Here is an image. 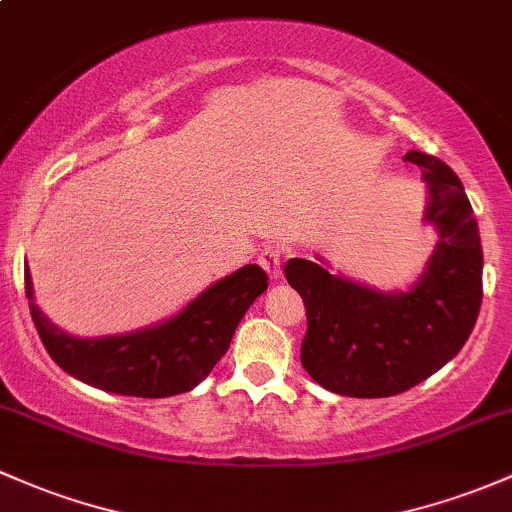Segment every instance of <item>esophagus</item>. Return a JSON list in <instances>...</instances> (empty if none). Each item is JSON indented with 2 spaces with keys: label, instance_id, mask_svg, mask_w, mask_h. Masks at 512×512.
Wrapping results in <instances>:
<instances>
[{
  "label": "esophagus",
  "instance_id": "obj_1",
  "mask_svg": "<svg viewBox=\"0 0 512 512\" xmlns=\"http://www.w3.org/2000/svg\"><path fill=\"white\" fill-rule=\"evenodd\" d=\"M258 263H261L263 271H266L268 276L280 278V273H283V249H280L278 244L266 246V249L261 251V256H258Z\"/></svg>",
  "mask_w": 512,
  "mask_h": 512
}]
</instances>
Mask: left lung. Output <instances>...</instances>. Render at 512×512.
Returning a JSON list of instances; mask_svg holds the SVG:
<instances>
[{"instance_id": "1", "label": "left lung", "mask_w": 512, "mask_h": 512, "mask_svg": "<svg viewBox=\"0 0 512 512\" xmlns=\"http://www.w3.org/2000/svg\"><path fill=\"white\" fill-rule=\"evenodd\" d=\"M405 161L422 168L427 219L439 229L425 276L408 293H378L307 258L283 268L307 312L300 361L332 393L388 398L410 390L459 354L481 310L483 251L464 185L427 153L410 151Z\"/></svg>"}]
</instances>
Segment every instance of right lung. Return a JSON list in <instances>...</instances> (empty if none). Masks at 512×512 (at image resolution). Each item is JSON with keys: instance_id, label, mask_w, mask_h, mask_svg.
I'll use <instances>...</instances> for the list:
<instances>
[{"instance_id": "obj_1", "label": "right lung", "mask_w": 512, "mask_h": 512, "mask_svg": "<svg viewBox=\"0 0 512 512\" xmlns=\"http://www.w3.org/2000/svg\"><path fill=\"white\" fill-rule=\"evenodd\" d=\"M24 283L38 337L63 371L109 393L168 398L210 376L214 364L227 354L236 324L268 288V276L251 263L197 295L173 320L104 339H75L60 332L34 302L29 266L24 268Z\"/></svg>"}]
</instances>
